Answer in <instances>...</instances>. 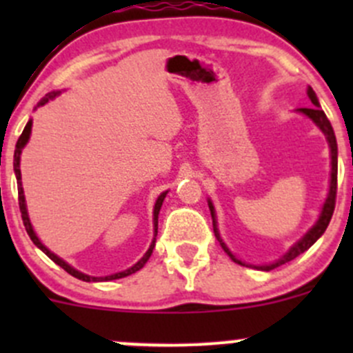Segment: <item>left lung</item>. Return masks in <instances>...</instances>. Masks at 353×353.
I'll return each instance as SVG.
<instances>
[{"mask_svg": "<svg viewBox=\"0 0 353 353\" xmlns=\"http://www.w3.org/2000/svg\"><path fill=\"white\" fill-rule=\"evenodd\" d=\"M307 95L309 99H311V102L314 104V108H302L301 112H304L305 116L311 117L312 121H314L316 124L319 126V130L323 131V133L326 134V140H328L330 143V148H331V183H330V193H328V198H326L325 205H323V210H321V215H319V220L316 222V225L312 227L311 230H309L307 234H305L304 237H302L301 241H299L297 244H294L290 248V251L287 252V254H283L282 258L279 259V261L272 263V265H266V266H254V268H259V270H265V272H270V270L276 268V266H282L285 265V263L292 261V259L297 258L299 254H302L304 251H307L309 248H311L312 244L316 243V241L319 239V237L325 234L326 227H328L331 216H333V212H334V203H336V188H338V147H336V138H334V133H333V128H331L328 117H326V114L323 112L321 108H319V102H318V97H316L314 90H312L311 87L307 88ZM208 206H210V212H212V219H213V232H215V237L219 239V243L222 244L223 251L227 252V254L230 256V258L234 259L236 263H239V265L244 266L243 261H239V259L236 258V256L232 254V252L227 249V245L222 243V239H220V234H219V229H216V220H215V210H213V205L212 201H208Z\"/></svg>", "mask_w": 353, "mask_h": 353, "instance_id": "obj_1", "label": "left lung"}]
</instances>
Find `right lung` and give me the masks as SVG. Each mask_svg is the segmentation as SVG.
<instances>
[{"mask_svg":"<svg viewBox=\"0 0 353 353\" xmlns=\"http://www.w3.org/2000/svg\"><path fill=\"white\" fill-rule=\"evenodd\" d=\"M56 95H58V92H51V94H48V95H46L44 99H42L41 102H39V105H44L46 102H49V101H51V99H54ZM30 130H32V121H28L27 126L23 128L22 134H20L19 141H17L15 155H13V169H15L17 183H19V206H20V212H22L23 225H25V230H27L28 237H30V239H32V243H34L35 245H37V248L41 249L42 252H46V254H48L49 258H51L52 261L56 263V265H59V266H61L63 270H65V272L70 273L71 276H74V279H78V280H83V282H109V280L124 279V276L131 275V273H137L138 270L143 268V265H145V263L148 261V258H150V256H152V251H154V248H155V237H154V241H152V244H150V248H148V251L145 252V256H143V258L140 259V261L137 263V265L131 266V268H128V270H124V272L114 273V275H109V276H101V279H97V276H88V275H85V273L77 272V270L71 268V266L68 265V263L63 261L61 258H58V256H56L54 252L49 251V249L46 248V245L42 244L41 241L37 239V236H35L34 229H32V225H30V220H28L27 208H25V198H23V188H22V176H20V154H22V148L25 147V145H27L28 137H30ZM165 194H167V191H165V193L160 194L159 199H157V203H155V208H154V227H155V236H157V229H159V212H160V206H162L163 198H165Z\"/></svg>","mask_w":353,"mask_h":353,"instance_id":"1","label":"right lung"}]
</instances>
